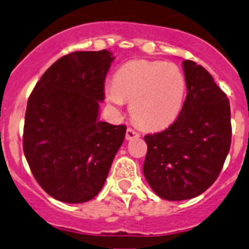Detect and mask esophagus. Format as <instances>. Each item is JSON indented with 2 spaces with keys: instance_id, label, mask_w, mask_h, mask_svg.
<instances>
[{
  "instance_id": "obj_1",
  "label": "esophagus",
  "mask_w": 249,
  "mask_h": 249,
  "mask_svg": "<svg viewBox=\"0 0 249 249\" xmlns=\"http://www.w3.org/2000/svg\"><path fill=\"white\" fill-rule=\"evenodd\" d=\"M139 136H141V134H139L138 132L134 131L133 128H127V132H126L127 141H131V139H134V138H139Z\"/></svg>"
}]
</instances>
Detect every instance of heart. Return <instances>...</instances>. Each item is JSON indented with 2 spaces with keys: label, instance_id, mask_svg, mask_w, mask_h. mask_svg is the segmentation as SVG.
<instances>
[{
  "label": "heart",
  "instance_id": "b5f03b06",
  "mask_svg": "<svg viewBox=\"0 0 249 249\" xmlns=\"http://www.w3.org/2000/svg\"><path fill=\"white\" fill-rule=\"evenodd\" d=\"M186 90V77L178 66L136 60L117 71L106 98L113 106L129 101L137 123L145 128L159 129L178 117Z\"/></svg>",
  "mask_w": 249,
  "mask_h": 249
}]
</instances>
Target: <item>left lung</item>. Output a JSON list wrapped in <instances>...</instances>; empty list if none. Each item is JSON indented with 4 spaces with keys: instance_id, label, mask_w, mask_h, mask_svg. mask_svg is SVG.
<instances>
[{
    "instance_id": "8db88e82",
    "label": "left lung",
    "mask_w": 249,
    "mask_h": 249,
    "mask_svg": "<svg viewBox=\"0 0 249 249\" xmlns=\"http://www.w3.org/2000/svg\"><path fill=\"white\" fill-rule=\"evenodd\" d=\"M183 70L188 93L178 117L144 137V176L159 197L174 202L197 197L216 181L232 136L226 94L200 65L186 60Z\"/></svg>"
}]
</instances>
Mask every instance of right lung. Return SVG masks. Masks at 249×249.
<instances>
[{
	"instance_id": "add662e5",
	"label": "right lung",
	"mask_w": 249,
	"mask_h": 249,
	"mask_svg": "<svg viewBox=\"0 0 249 249\" xmlns=\"http://www.w3.org/2000/svg\"><path fill=\"white\" fill-rule=\"evenodd\" d=\"M113 57L75 51L42 74L28 99L23 150L37 183L65 203L93 199L126 136L124 124L99 121V103Z\"/></svg>"
}]
</instances>
